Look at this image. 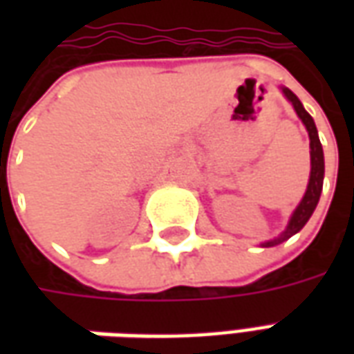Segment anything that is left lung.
Here are the masks:
<instances>
[{"instance_id": "8db88e82", "label": "left lung", "mask_w": 354, "mask_h": 354, "mask_svg": "<svg viewBox=\"0 0 354 354\" xmlns=\"http://www.w3.org/2000/svg\"><path fill=\"white\" fill-rule=\"evenodd\" d=\"M282 94L286 96V100L294 106L297 117L301 119V123L305 124V129L309 132V147H311V174H309V184H307V189H305L304 199L299 201V205L296 207V210L292 212L288 220V225L286 230L282 231L279 237L271 239V241H266L261 243L263 248H269V246L281 245L286 239H290L292 235H296L297 231L304 230V225L309 222V218L315 212V208L319 205L320 193H322V180H324V153H322V144L319 140V132H317V127H315V121L313 117L305 111L304 104L299 102L296 94L292 93L290 88L281 87Z\"/></svg>"}]
</instances>
